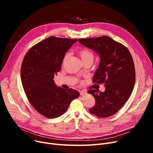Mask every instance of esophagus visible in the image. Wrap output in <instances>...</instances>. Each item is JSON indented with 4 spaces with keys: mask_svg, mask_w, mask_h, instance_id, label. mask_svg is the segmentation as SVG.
<instances>
[{
    "mask_svg": "<svg viewBox=\"0 0 153 153\" xmlns=\"http://www.w3.org/2000/svg\"><path fill=\"white\" fill-rule=\"evenodd\" d=\"M86 94H87V91H85V90H82V91L80 92V94H81V95H84Z\"/></svg>",
    "mask_w": 153,
    "mask_h": 153,
    "instance_id": "1",
    "label": "esophagus"
}]
</instances>
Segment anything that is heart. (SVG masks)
<instances>
[{
  "label": "heart",
  "instance_id": "heart-1",
  "mask_svg": "<svg viewBox=\"0 0 153 153\" xmlns=\"http://www.w3.org/2000/svg\"><path fill=\"white\" fill-rule=\"evenodd\" d=\"M78 54L80 56V57H81L84 63L88 61L92 62L94 59V53L91 50L87 49L86 48H81V49H80L78 51ZM68 58H69V53L65 54L62 59V64H64V62L66 61Z\"/></svg>",
  "mask_w": 153,
  "mask_h": 153
}]
</instances>
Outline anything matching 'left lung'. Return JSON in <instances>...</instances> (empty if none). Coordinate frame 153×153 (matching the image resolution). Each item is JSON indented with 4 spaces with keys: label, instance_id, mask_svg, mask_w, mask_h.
Segmentation results:
<instances>
[{
    "label": "left lung",
    "instance_id": "1",
    "mask_svg": "<svg viewBox=\"0 0 153 153\" xmlns=\"http://www.w3.org/2000/svg\"><path fill=\"white\" fill-rule=\"evenodd\" d=\"M78 41L99 54L100 65L93 82L104 84L105 87L103 92L98 89L88 91L95 100L89 111L101 118L113 115L123 106L133 89L135 69L131 54L126 46L107 36L80 38Z\"/></svg>",
    "mask_w": 153,
    "mask_h": 153
}]
</instances>
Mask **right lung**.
Wrapping results in <instances>:
<instances>
[{
    "mask_svg": "<svg viewBox=\"0 0 153 153\" xmlns=\"http://www.w3.org/2000/svg\"><path fill=\"white\" fill-rule=\"evenodd\" d=\"M77 39L50 36L32 46L21 66V81L27 97L39 114L58 117L79 96L77 91L56 86L54 75L61 70L64 56Z\"/></svg>",
    "mask_w": 153,
    "mask_h": 153,
    "instance_id": "right-lung-1",
    "label": "right lung"
}]
</instances>
